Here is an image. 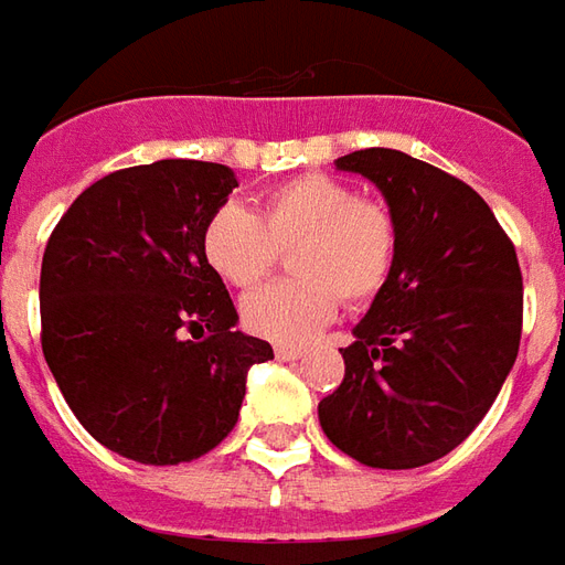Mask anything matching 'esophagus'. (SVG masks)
I'll list each match as a JSON object with an SVG mask.
<instances>
[{"label": "esophagus", "instance_id": "1", "mask_svg": "<svg viewBox=\"0 0 565 565\" xmlns=\"http://www.w3.org/2000/svg\"><path fill=\"white\" fill-rule=\"evenodd\" d=\"M275 354H278V360H299L306 351H302V348H287V344H278V348H275Z\"/></svg>", "mask_w": 565, "mask_h": 565}]
</instances>
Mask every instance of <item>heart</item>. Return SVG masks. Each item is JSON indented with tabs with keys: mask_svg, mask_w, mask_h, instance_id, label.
<instances>
[{
	"mask_svg": "<svg viewBox=\"0 0 565 565\" xmlns=\"http://www.w3.org/2000/svg\"><path fill=\"white\" fill-rule=\"evenodd\" d=\"M290 271L242 302V320L259 339L308 342L344 302H363L387 281L396 257V223L381 202L356 196L330 174H302L269 190L257 211L223 205L202 230V254L233 287L259 284L290 247Z\"/></svg>",
	"mask_w": 565,
	"mask_h": 565,
	"instance_id": "heart-1",
	"label": "heart"
}]
</instances>
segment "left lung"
Here are the masks:
<instances>
[{"mask_svg":"<svg viewBox=\"0 0 565 565\" xmlns=\"http://www.w3.org/2000/svg\"><path fill=\"white\" fill-rule=\"evenodd\" d=\"M379 186L396 223V257L354 342L344 381L320 399L332 445L372 469L445 457L481 424L518 360V254L472 186L403 150L335 160Z\"/></svg>","mask_w":565,"mask_h":565,"instance_id":"left-lung-1","label":"left lung"}]
</instances>
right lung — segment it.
<instances>
[{
    "label": "right lung",
    "instance_id": "1",
    "mask_svg": "<svg viewBox=\"0 0 565 565\" xmlns=\"http://www.w3.org/2000/svg\"><path fill=\"white\" fill-rule=\"evenodd\" d=\"M238 186L221 162L160 160L105 174L51 233L42 259V351L99 445L178 466L233 433L247 369L271 344L235 330L202 230Z\"/></svg>",
    "mask_w": 565,
    "mask_h": 565
}]
</instances>
